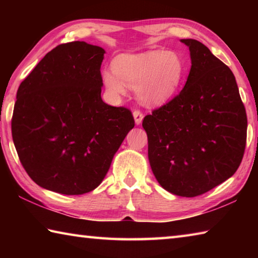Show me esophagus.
Masks as SVG:
<instances>
[{"mask_svg": "<svg viewBox=\"0 0 258 258\" xmlns=\"http://www.w3.org/2000/svg\"><path fill=\"white\" fill-rule=\"evenodd\" d=\"M133 116H134V120H135V124L140 125L142 123V119H143V113L140 111V110H134L133 111Z\"/></svg>", "mask_w": 258, "mask_h": 258, "instance_id": "obj_1", "label": "esophagus"}]
</instances>
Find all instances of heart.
I'll list each match as a JSON object with an SVG mask.
<instances>
[{"instance_id": "obj_1", "label": "heart", "mask_w": 258, "mask_h": 258, "mask_svg": "<svg viewBox=\"0 0 258 258\" xmlns=\"http://www.w3.org/2000/svg\"><path fill=\"white\" fill-rule=\"evenodd\" d=\"M112 71L102 73L109 94L120 97L126 86L135 87L143 103L157 106L167 101L180 84L183 66L173 52L148 51L139 54H120L113 60Z\"/></svg>"}]
</instances>
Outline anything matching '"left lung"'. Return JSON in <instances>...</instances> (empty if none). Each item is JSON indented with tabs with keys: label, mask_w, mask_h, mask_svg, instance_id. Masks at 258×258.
Here are the masks:
<instances>
[{
	"label": "left lung",
	"mask_w": 258,
	"mask_h": 258,
	"mask_svg": "<svg viewBox=\"0 0 258 258\" xmlns=\"http://www.w3.org/2000/svg\"><path fill=\"white\" fill-rule=\"evenodd\" d=\"M189 46L191 69L184 87L142 121L148 157L165 190L197 197L237 172L246 148L247 115L231 69L206 45Z\"/></svg>",
	"instance_id": "obj_1"
}]
</instances>
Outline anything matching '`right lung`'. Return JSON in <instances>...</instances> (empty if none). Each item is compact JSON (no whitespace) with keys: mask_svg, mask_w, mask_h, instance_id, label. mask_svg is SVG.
Masks as SVG:
<instances>
[{"mask_svg":"<svg viewBox=\"0 0 258 258\" xmlns=\"http://www.w3.org/2000/svg\"><path fill=\"white\" fill-rule=\"evenodd\" d=\"M104 50L71 42L47 52L21 82L11 120L20 163L32 180L62 195L94 190L134 127L130 109L101 99Z\"/></svg>","mask_w":258,"mask_h":258,"instance_id":"add662e5","label":"right lung"}]
</instances>
